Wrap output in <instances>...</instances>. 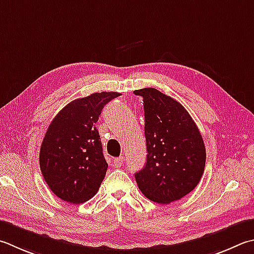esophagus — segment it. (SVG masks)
Listing matches in <instances>:
<instances>
[{
  "mask_svg": "<svg viewBox=\"0 0 254 254\" xmlns=\"http://www.w3.org/2000/svg\"><path fill=\"white\" fill-rule=\"evenodd\" d=\"M123 161H124V158L123 156H119V158H115L114 160H113V163H114V165L115 167H121V165L123 164Z\"/></svg>",
  "mask_w": 254,
  "mask_h": 254,
  "instance_id": "obj_1",
  "label": "esophagus"
}]
</instances>
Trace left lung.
Wrapping results in <instances>:
<instances>
[{
	"mask_svg": "<svg viewBox=\"0 0 254 254\" xmlns=\"http://www.w3.org/2000/svg\"><path fill=\"white\" fill-rule=\"evenodd\" d=\"M133 93L143 98L147 151L135 181L147 199L171 203L200 182L206 158L203 139L191 115L171 96L153 87Z\"/></svg>",
	"mask_w": 254,
	"mask_h": 254,
	"instance_id": "obj_1",
	"label": "left lung"
}]
</instances>
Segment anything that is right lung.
Instances as JSON below:
<instances>
[{
  "mask_svg": "<svg viewBox=\"0 0 254 254\" xmlns=\"http://www.w3.org/2000/svg\"><path fill=\"white\" fill-rule=\"evenodd\" d=\"M121 95L101 92L76 99L48 127L40 150V168L55 195L79 204L98 192L108 170L95 123L105 104Z\"/></svg>",
  "mask_w": 254,
  "mask_h": 254,
  "instance_id": "right-lung-1",
  "label": "right lung"
}]
</instances>
